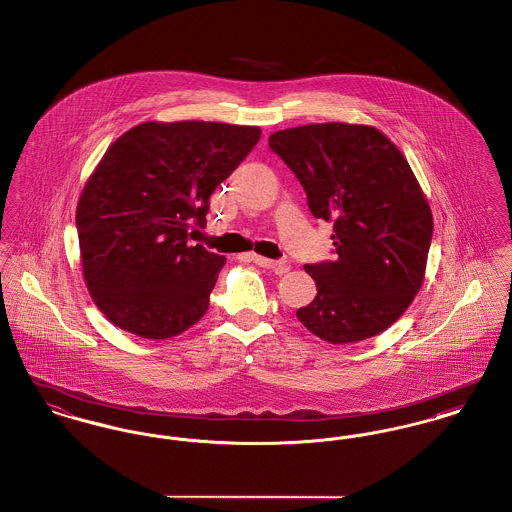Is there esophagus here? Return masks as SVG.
Returning <instances> with one entry per match:
<instances>
[{
    "label": "esophagus",
    "mask_w": 512,
    "mask_h": 512,
    "mask_svg": "<svg viewBox=\"0 0 512 512\" xmlns=\"http://www.w3.org/2000/svg\"><path fill=\"white\" fill-rule=\"evenodd\" d=\"M251 261L255 263V265H259V267H263V269H271V271L276 272V274H284V272H288V265L284 263V261H272V259H267V257H261V255H251Z\"/></svg>",
    "instance_id": "34e87169"
}]
</instances>
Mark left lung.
<instances>
[{
	"label": "left lung",
	"mask_w": 512,
	"mask_h": 512,
	"mask_svg": "<svg viewBox=\"0 0 512 512\" xmlns=\"http://www.w3.org/2000/svg\"><path fill=\"white\" fill-rule=\"evenodd\" d=\"M309 211L332 222L336 259L305 265L317 296L296 317L331 344L389 329L420 292L433 216L408 160L379 129L309 123L269 137Z\"/></svg>",
	"instance_id": "obj_1"
}]
</instances>
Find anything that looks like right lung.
I'll use <instances>...</instances> for the list:
<instances>
[{
  "label": "right lung",
  "mask_w": 512,
  "mask_h": 512,
  "mask_svg": "<svg viewBox=\"0 0 512 512\" xmlns=\"http://www.w3.org/2000/svg\"><path fill=\"white\" fill-rule=\"evenodd\" d=\"M261 139L255 125L145 121L116 139L77 205L85 284L121 331L164 340L193 327L226 259L189 245L209 199Z\"/></svg>",
  "instance_id": "1"
}]
</instances>
